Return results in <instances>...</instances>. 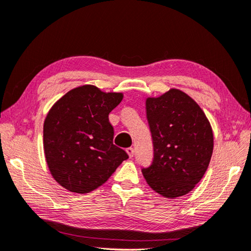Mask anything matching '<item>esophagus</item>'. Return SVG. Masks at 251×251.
Returning <instances> with one entry per match:
<instances>
[{
  "instance_id": "34e87169",
  "label": "esophagus",
  "mask_w": 251,
  "mask_h": 251,
  "mask_svg": "<svg viewBox=\"0 0 251 251\" xmlns=\"http://www.w3.org/2000/svg\"><path fill=\"white\" fill-rule=\"evenodd\" d=\"M126 152H127V154H128V156L129 158H132V156H134V148H127L126 149Z\"/></svg>"
}]
</instances>
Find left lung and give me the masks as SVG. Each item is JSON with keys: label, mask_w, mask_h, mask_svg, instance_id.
<instances>
[{"label": "left lung", "mask_w": 251, "mask_h": 251, "mask_svg": "<svg viewBox=\"0 0 251 251\" xmlns=\"http://www.w3.org/2000/svg\"><path fill=\"white\" fill-rule=\"evenodd\" d=\"M153 161L142 174L150 187L174 199L195 188L207 171L213 152V131L198 103L172 88L146 99Z\"/></svg>", "instance_id": "left-lung-1"}]
</instances>
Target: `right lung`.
Masks as SVG:
<instances>
[{"label":"right lung","mask_w":251,"mask_h":251,"mask_svg":"<svg viewBox=\"0 0 251 251\" xmlns=\"http://www.w3.org/2000/svg\"><path fill=\"white\" fill-rule=\"evenodd\" d=\"M122 92H104L92 85L70 90L48 112L43 149L49 171L71 193L87 194L110 178L126 152L113 144L110 112Z\"/></svg>","instance_id":"right-lung-1"}]
</instances>
